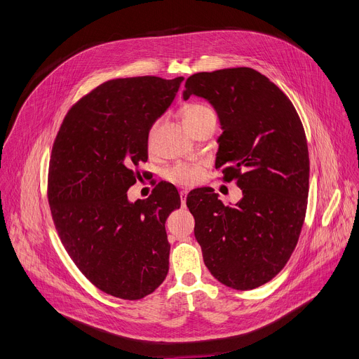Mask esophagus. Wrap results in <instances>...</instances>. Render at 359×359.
<instances>
[{
	"label": "esophagus",
	"instance_id": "34e87169",
	"mask_svg": "<svg viewBox=\"0 0 359 359\" xmlns=\"http://www.w3.org/2000/svg\"><path fill=\"white\" fill-rule=\"evenodd\" d=\"M186 197H187V190H180V198H182V206H186Z\"/></svg>",
	"mask_w": 359,
	"mask_h": 359
}]
</instances>
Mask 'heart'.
<instances>
[{"label": "heart", "mask_w": 359, "mask_h": 359, "mask_svg": "<svg viewBox=\"0 0 359 359\" xmlns=\"http://www.w3.org/2000/svg\"><path fill=\"white\" fill-rule=\"evenodd\" d=\"M206 118L216 119V115L212 108H209L208 105H203V104H191L183 112L184 125H190V123L203 121ZM155 129H156V125H153L150 128L149 143H151L153 136H155ZM200 175H201L200 168L196 165H176L168 170L166 177L179 184H193L200 179Z\"/></svg>", "instance_id": "heart-1"}]
</instances>
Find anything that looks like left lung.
<instances>
[{
    "label": "left lung",
    "instance_id": "left-lung-1",
    "mask_svg": "<svg viewBox=\"0 0 359 359\" xmlns=\"http://www.w3.org/2000/svg\"><path fill=\"white\" fill-rule=\"evenodd\" d=\"M183 99L198 96L215 108L216 169L236 179L243 197L224 206L212 187L187 196L203 260L222 284L252 290L290 260L305 217L310 158L299 116L285 93L251 68L198 72Z\"/></svg>",
    "mask_w": 359,
    "mask_h": 359
}]
</instances>
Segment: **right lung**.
I'll use <instances>...</instances> for the list:
<instances>
[{"instance_id": "obj_1", "label": "right lung", "mask_w": 359, "mask_h": 359, "mask_svg": "<svg viewBox=\"0 0 359 359\" xmlns=\"http://www.w3.org/2000/svg\"><path fill=\"white\" fill-rule=\"evenodd\" d=\"M183 76L104 82L67 114L54 142L48 201L61 241L100 291L140 299L169 271L166 219L180 208L170 183L129 201L150 128L172 105Z\"/></svg>"}]
</instances>
